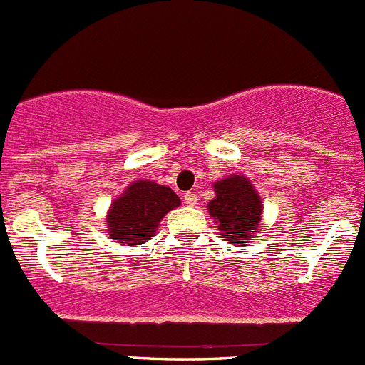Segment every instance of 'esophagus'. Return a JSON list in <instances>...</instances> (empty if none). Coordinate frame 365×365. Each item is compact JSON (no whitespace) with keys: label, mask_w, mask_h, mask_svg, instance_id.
<instances>
[{"label":"esophagus","mask_w":365,"mask_h":365,"mask_svg":"<svg viewBox=\"0 0 365 365\" xmlns=\"http://www.w3.org/2000/svg\"><path fill=\"white\" fill-rule=\"evenodd\" d=\"M197 202H198V195L195 193V191H187V193H184V204L195 205Z\"/></svg>","instance_id":"1"}]
</instances>
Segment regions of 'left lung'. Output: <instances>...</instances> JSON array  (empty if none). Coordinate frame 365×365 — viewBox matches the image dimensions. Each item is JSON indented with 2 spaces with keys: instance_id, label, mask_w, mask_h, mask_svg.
<instances>
[{
  "instance_id": "left-lung-1",
  "label": "left lung",
  "mask_w": 365,
  "mask_h": 365,
  "mask_svg": "<svg viewBox=\"0 0 365 365\" xmlns=\"http://www.w3.org/2000/svg\"><path fill=\"white\" fill-rule=\"evenodd\" d=\"M216 197L207 204L227 243H250L261 225L262 200L245 175H229L212 184Z\"/></svg>"
}]
</instances>
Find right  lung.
Listing matches in <instances>:
<instances>
[{
	"label": "right lung",
	"instance_id": "1",
	"mask_svg": "<svg viewBox=\"0 0 365 365\" xmlns=\"http://www.w3.org/2000/svg\"><path fill=\"white\" fill-rule=\"evenodd\" d=\"M179 204L181 198L172 187L140 179L129 184L124 193L113 200L106 215L108 232L111 240L128 247L142 245L153 237L163 216Z\"/></svg>",
	"mask_w": 365,
	"mask_h": 365
}]
</instances>
